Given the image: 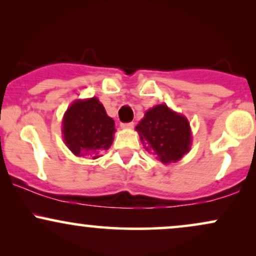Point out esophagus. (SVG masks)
I'll return each mask as SVG.
<instances>
[{
  "label": "esophagus",
  "instance_id": "obj_1",
  "mask_svg": "<svg viewBox=\"0 0 256 256\" xmlns=\"http://www.w3.org/2000/svg\"><path fill=\"white\" fill-rule=\"evenodd\" d=\"M134 122H126V124H120L122 126V128H134Z\"/></svg>",
  "mask_w": 256,
  "mask_h": 256
}]
</instances>
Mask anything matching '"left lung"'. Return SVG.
Wrapping results in <instances>:
<instances>
[{
	"instance_id": "8db88e82",
	"label": "left lung",
	"mask_w": 256,
	"mask_h": 256,
	"mask_svg": "<svg viewBox=\"0 0 256 256\" xmlns=\"http://www.w3.org/2000/svg\"><path fill=\"white\" fill-rule=\"evenodd\" d=\"M134 128L146 150L165 165L177 162L192 148L189 120L167 104L149 108Z\"/></svg>"
}]
</instances>
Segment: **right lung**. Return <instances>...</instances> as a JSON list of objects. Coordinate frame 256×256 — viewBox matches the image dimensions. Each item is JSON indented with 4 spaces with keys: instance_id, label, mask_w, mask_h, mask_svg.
<instances>
[{
    "instance_id": "1",
    "label": "right lung",
    "mask_w": 256,
    "mask_h": 256,
    "mask_svg": "<svg viewBox=\"0 0 256 256\" xmlns=\"http://www.w3.org/2000/svg\"><path fill=\"white\" fill-rule=\"evenodd\" d=\"M116 131L114 120L98 98L76 100L64 114V142L76 156L100 158L112 146Z\"/></svg>"
}]
</instances>
